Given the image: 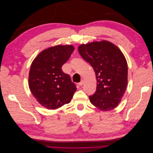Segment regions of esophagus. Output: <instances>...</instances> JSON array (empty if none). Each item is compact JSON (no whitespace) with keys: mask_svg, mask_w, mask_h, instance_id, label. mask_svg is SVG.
<instances>
[{"mask_svg":"<svg viewBox=\"0 0 153 153\" xmlns=\"http://www.w3.org/2000/svg\"><path fill=\"white\" fill-rule=\"evenodd\" d=\"M84 80H82L80 81V82L79 83V84H78V85H79L80 86H82L83 85H84Z\"/></svg>","mask_w":153,"mask_h":153,"instance_id":"34e87169","label":"esophagus"}]
</instances>
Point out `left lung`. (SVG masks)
<instances>
[{"instance_id":"obj_1","label":"left lung","mask_w":153,"mask_h":153,"mask_svg":"<svg viewBox=\"0 0 153 153\" xmlns=\"http://www.w3.org/2000/svg\"><path fill=\"white\" fill-rule=\"evenodd\" d=\"M78 52L96 73L97 87L91 103L101 111L116 108L128 85V65L124 54L108 41L82 44Z\"/></svg>"}]
</instances>
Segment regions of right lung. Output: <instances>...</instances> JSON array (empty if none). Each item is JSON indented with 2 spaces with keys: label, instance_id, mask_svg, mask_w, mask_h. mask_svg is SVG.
<instances>
[{
  "label": "right lung",
  "instance_id": "obj_1",
  "mask_svg": "<svg viewBox=\"0 0 153 153\" xmlns=\"http://www.w3.org/2000/svg\"><path fill=\"white\" fill-rule=\"evenodd\" d=\"M75 48L59 45L46 48L32 61L29 87L38 102L46 108L55 110L70 102L76 88L70 76L62 71Z\"/></svg>",
  "mask_w": 153,
  "mask_h": 153
}]
</instances>
